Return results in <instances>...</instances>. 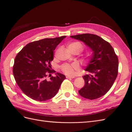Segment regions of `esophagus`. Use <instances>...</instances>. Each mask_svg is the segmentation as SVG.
<instances>
[{"instance_id":"esophagus-1","label":"esophagus","mask_w":132,"mask_h":132,"mask_svg":"<svg viewBox=\"0 0 132 132\" xmlns=\"http://www.w3.org/2000/svg\"><path fill=\"white\" fill-rule=\"evenodd\" d=\"M75 76H70V75H68V76H66V78L67 79H73L75 78Z\"/></svg>"}]
</instances>
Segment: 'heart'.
I'll use <instances>...</instances> for the list:
<instances>
[{
  "instance_id": "obj_1",
  "label": "heart",
  "mask_w": 132,
  "mask_h": 132,
  "mask_svg": "<svg viewBox=\"0 0 132 132\" xmlns=\"http://www.w3.org/2000/svg\"><path fill=\"white\" fill-rule=\"evenodd\" d=\"M69 49L75 48L78 50L80 52L82 51L83 47L82 45L80 42H75L69 44L68 46ZM80 69V66L78 63L74 62L71 64L69 63H64L61 66V70H62L63 72L65 73L66 75H72L75 73L76 71H78Z\"/></svg>"
}]
</instances>
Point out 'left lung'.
Here are the masks:
<instances>
[{"mask_svg": "<svg viewBox=\"0 0 132 132\" xmlns=\"http://www.w3.org/2000/svg\"><path fill=\"white\" fill-rule=\"evenodd\" d=\"M83 42L93 51V55L82 76L85 85L79 90L82 97L90 100L104 95L116 80L118 73V59L110 44L100 37L90 33L70 36Z\"/></svg>", "mask_w": 132, "mask_h": 132, "instance_id": "1", "label": "left lung"}]
</instances>
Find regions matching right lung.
<instances>
[{"instance_id":"obj_1","label":"right lung","mask_w":132,"mask_h":132,"mask_svg":"<svg viewBox=\"0 0 132 132\" xmlns=\"http://www.w3.org/2000/svg\"><path fill=\"white\" fill-rule=\"evenodd\" d=\"M65 36L44 38L27 44L16 55L13 67L15 81L23 93L30 98L43 101L55 96L66 76L51 70L53 51Z\"/></svg>"}]
</instances>
